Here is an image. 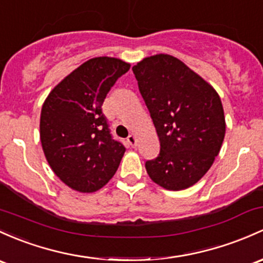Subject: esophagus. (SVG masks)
Instances as JSON below:
<instances>
[{
    "mask_svg": "<svg viewBox=\"0 0 263 263\" xmlns=\"http://www.w3.org/2000/svg\"><path fill=\"white\" fill-rule=\"evenodd\" d=\"M126 142H128V144H129V145H130V146H135V145H137L138 140H137V138H135L134 135L132 134V135H129L128 138H126Z\"/></svg>",
    "mask_w": 263,
    "mask_h": 263,
    "instance_id": "obj_1",
    "label": "esophagus"
}]
</instances>
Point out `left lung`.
<instances>
[{"mask_svg":"<svg viewBox=\"0 0 263 263\" xmlns=\"http://www.w3.org/2000/svg\"><path fill=\"white\" fill-rule=\"evenodd\" d=\"M160 142L146 173L168 191L192 187L210 171L226 134L222 101L211 84L166 53L133 66Z\"/></svg>","mask_w":263,"mask_h":263,"instance_id":"8db88e82","label":"left lung"}]
</instances>
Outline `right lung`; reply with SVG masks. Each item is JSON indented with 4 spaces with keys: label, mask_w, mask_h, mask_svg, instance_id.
<instances>
[{
    "label": "right lung",
    "mask_w": 263,
    "mask_h": 263,
    "mask_svg": "<svg viewBox=\"0 0 263 263\" xmlns=\"http://www.w3.org/2000/svg\"><path fill=\"white\" fill-rule=\"evenodd\" d=\"M130 64L100 56L61 80L44 101L42 151L52 172L81 193L103 188L117 172L125 148L110 134L101 111L104 99Z\"/></svg>",
    "instance_id": "right-lung-1"
}]
</instances>
